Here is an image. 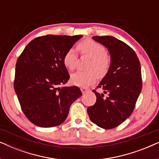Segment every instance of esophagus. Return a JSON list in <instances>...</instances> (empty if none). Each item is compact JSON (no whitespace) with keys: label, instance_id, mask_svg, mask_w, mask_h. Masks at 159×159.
<instances>
[{"label":"esophagus","instance_id":"1","mask_svg":"<svg viewBox=\"0 0 159 159\" xmlns=\"http://www.w3.org/2000/svg\"><path fill=\"white\" fill-rule=\"evenodd\" d=\"M90 90L88 88H84V87H82V88H81V91L82 93H85L86 92H88V91H89Z\"/></svg>","mask_w":159,"mask_h":159}]
</instances>
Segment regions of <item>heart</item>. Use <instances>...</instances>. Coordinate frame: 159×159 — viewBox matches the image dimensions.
Masks as SVG:
<instances>
[{"label": "heart", "instance_id": "heart-1", "mask_svg": "<svg viewBox=\"0 0 159 159\" xmlns=\"http://www.w3.org/2000/svg\"><path fill=\"white\" fill-rule=\"evenodd\" d=\"M77 48L82 55L90 56L91 59L87 65L88 71H77L71 77L72 83L80 87H88L95 82L97 75L103 77L109 71L111 58L106 53V48L101 43L87 39L77 44ZM63 61L69 70L73 71L77 67L78 56L74 48H69L64 56Z\"/></svg>", "mask_w": 159, "mask_h": 159}]
</instances>
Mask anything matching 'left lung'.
Here are the masks:
<instances>
[{"mask_svg":"<svg viewBox=\"0 0 159 159\" xmlns=\"http://www.w3.org/2000/svg\"><path fill=\"white\" fill-rule=\"evenodd\" d=\"M108 48L111 55L109 71L97 88L93 90L96 102L88 108L90 120L103 129H114L123 123L133 112L142 90L140 63L131 47L112 36H93ZM107 95L105 96V94Z\"/></svg>","mask_w":159,"mask_h":159,"instance_id":"left-lung-1","label":"left lung"}]
</instances>
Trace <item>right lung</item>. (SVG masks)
Masks as SVG:
<instances>
[{"label": "right lung", "instance_id": "obj_1", "mask_svg": "<svg viewBox=\"0 0 159 159\" xmlns=\"http://www.w3.org/2000/svg\"><path fill=\"white\" fill-rule=\"evenodd\" d=\"M82 35L46 34L29 43L16 61L14 90L26 117L40 127H53L66 120L69 108L82 95L69 80L63 61L66 52Z\"/></svg>", "mask_w": 159, "mask_h": 159}]
</instances>
